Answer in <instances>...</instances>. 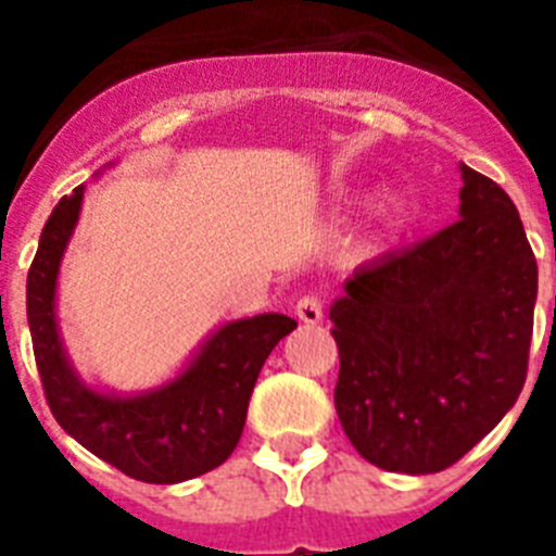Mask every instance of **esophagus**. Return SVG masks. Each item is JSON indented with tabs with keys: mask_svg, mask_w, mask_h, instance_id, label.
Returning <instances> with one entry per match:
<instances>
[{
	"mask_svg": "<svg viewBox=\"0 0 556 556\" xmlns=\"http://www.w3.org/2000/svg\"><path fill=\"white\" fill-rule=\"evenodd\" d=\"M294 314L300 317V323H305V326H317V323L323 320V303L317 296H303V300L296 303Z\"/></svg>",
	"mask_w": 556,
	"mask_h": 556,
	"instance_id": "34e87169",
	"label": "esophagus"
}]
</instances>
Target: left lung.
<instances>
[{
  "label": "left lung",
  "mask_w": 556,
  "mask_h": 556,
  "mask_svg": "<svg viewBox=\"0 0 556 556\" xmlns=\"http://www.w3.org/2000/svg\"><path fill=\"white\" fill-rule=\"evenodd\" d=\"M462 181V218L361 265L329 308L343 432L392 473L456 465L526 383L534 251L508 192L467 164Z\"/></svg>",
  "instance_id": "8db88e82"
}]
</instances>
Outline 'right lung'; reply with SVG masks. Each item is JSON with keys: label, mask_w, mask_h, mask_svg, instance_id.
Returning <instances> with one entry per match:
<instances>
[{"label": "right lung", "mask_w": 556, "mask_h": 556, "mask_svg": "<svg viewBox=\"0 0 556 556\" xmlns=\"http://www.w3.org/2000/svg\"><path fill=\"white\" fill-rule=\"evenodd\" d=\"M83 192L86 185L51 210L28 270V329L48 406L74 441L138 482L195 479L236 450L262 364L296 323L274 312L225 323L176 378L147 392L89 387L65 355L56 326V277Z\"/></svg>", "instance_id": "obj_1"}]
</instances>
